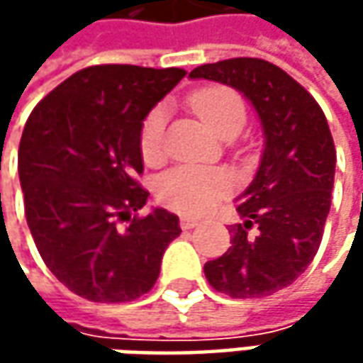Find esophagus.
I'll use <instances>...</instances> for the list:
<instances>
[{"instance_id":"34e87169","label":"esophagus","mask_w":363,"mask_h":363,"mask_svg":"<svg viewBox=\"0 0 363 363\" xmlns=\"http://www.w3.org/2000/svg\"><path fill=\"white\" fill-rule=\"evenodd\" d=\"M198 224H200V220H198V218L182 216V220H179V226H182L184 230H189V228H196Z\"/></svg>"}]
</instances>
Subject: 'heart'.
<instances>
[{"label": "heart", "mask_w": 363, "mask_h": 363, "mask_svg": "<svg viewBox=\"0 0 363 363\" xmlns=\"http://www.w3.org/2000/svg\"><path fill=\"white\" fill-rule=\"evenodd\" d=\"M191 111L200 117L208 131L220 139H232L242 129L246 106L242 96L222 84L203 86L189 96ZM167 108L153 106L139 129V149L147 163H157L163 157ZM230 191L228 175L210 169L182 165L163 174L157 182V198L163 206L184 214H202Z\"/></svg>", "instance_id": "b5f03b06"}]
</instances>
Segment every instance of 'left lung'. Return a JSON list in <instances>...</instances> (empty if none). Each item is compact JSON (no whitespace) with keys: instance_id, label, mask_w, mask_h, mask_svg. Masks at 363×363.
Wrapping results in <instances>:
<instances>
[{"instance_id":"1","label":"left lung","mask_w":363,"mask_h":363,"mask_svg":"<svg viewBox=\"0 0 363 363\" xmlns=\"http://www.w3.org/2000/svg\"><path fill=\"white\" fill-rule=\"evenodd\" d=\"M189 78L240 91L262 123V160L236 200L244 222L230 226V248L208 260L203 272L232 299L269 297L311 264L321 244L335 175L328 119L295 78L260 58L202 64Z\"/></svg>"}]
</instances>
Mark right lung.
I'll return each mask as SVG.
<instances>
[{
	"instance_id": "1",
	"label": "right lung",
	"mask_w": 363,
	"mask_h": 363,
	"mask_svg": "<svg viewBox=\"0 0 363 363\" xmlns=\"http://www.w3.org/2000/svg\"><path fill=\"white\" fill-rule=\"evenodd\" d=\"M184 77L182 68L89 66L28 117L18 151L26 220L46 267L78 297L125 303L145 295L182 232L163 208L132 214L149 196L137 182L141 123Z\"/></svg>"
}]
</instances>
